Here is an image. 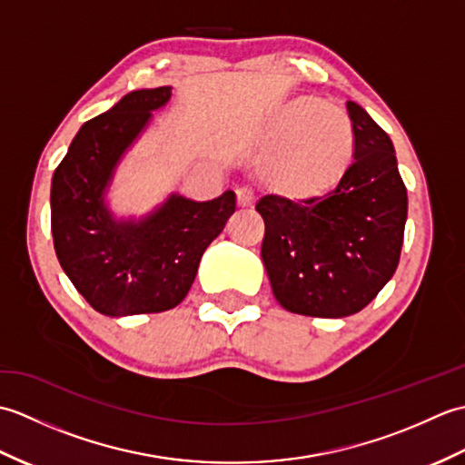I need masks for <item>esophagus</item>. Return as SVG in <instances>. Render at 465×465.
<instances>
[{
    "label": "esophagus",
    "instance_id": "esophagus-1",
    "mask_svg": "<svg viewBox=\"0 0 465 465\" xmlns=\"http://www.w3.org/2000/svg\"><path fill=\"white\" fill-rule=\"evenodd\" d=\"M235 200H238V207H253L255 203V197L248 187H240V190H235Z\"/></svg>",
    "mask_w": 465,
    "mask_h": 465
}]
</instances>
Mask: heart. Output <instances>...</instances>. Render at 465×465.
<instances>
[{
  "label": "heart",
  "mask_w": 465,
  "mask_h": 465,
  "mask_svg": "<svg viewBox=\"0 0 465 465\" xmlns=\"http://www.w3.org/2000/svg\"><path fill=\"white\" fill-rule=\"evenodd\" d=\"M258 177L290 203L328 197L348 175L355 134L343 107L315 97H295L265 127Z\"/></svg>",
  "instance_id": "obj_1"
}]
</instances>
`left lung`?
I'll use <instances>...</instances> for the list:
<instances>
[{"label": "left lung", "instance_id": "left-lung-1", "mask_svg": "<svg viewBox=\"0 0 465 465\" xmlns=\"http://www.w3.org/2000/svg\"><path fill=\"white\" fill-rule=\"evenodd\" d=\"M355 152L325 200L290 203L265 195L262 260L275 300L292 313L345 318L363 310L400 263L408 192L390 135L348 102Z\"/></svg>", "mask_w": 465, "mask_h": 465}]
</instances>
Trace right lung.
Instances as JSON below:
<instances>
[{"mask_svg":"<svg viewBox=\"0 0 465 465\" xmlns=\"http://www.w3.org/2000/svg\"><path fill=\"white\" fill-rule=\"evenodd\" d=\"M170 97V85L135 90L85 122L52 180L57 260L85 302L110 318L175 308L235 212L230 190L210 202L173 192L140 220L117 217L107 205L122 157Z\"/></svg>","mask_w":465,"mask_h":465,"instance_id":"right-lung-1","label":"right lung"}]
</instances>
